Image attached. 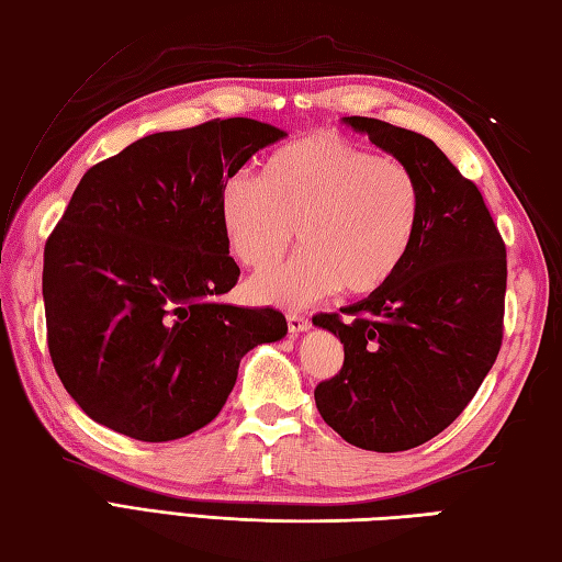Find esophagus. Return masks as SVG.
<instances>
[{
	"mask_svg": "<svg viewBox=\"0 0 562 562\" xmlns=\"http://www.w3.org/2000/svg\"><path fill=\"white\" fill-rule=\"evenodd\" d=\"M288 328H290L292 336H296V333H304V330L312 328V324H308V321L300 314H288Z\"/></svg>",
	"mask_w": 562,
	"mask_h": 562,
	"instance_id": "1",
	"label": "esophagus"
}]
</instances>
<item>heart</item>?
<instances>
[{
  "label": "heart",
  "mask_w": 562,
  "mask_h": 562,
  "mask_svg": "<svg viewBox=\"0 0 562 562\" xmlns=\"http://www.w3.org/2000/svg\"><path fill=\"white\" fill-rule=\"evenodd\" d=\"M423 224V188L408 166L336 135L274 149L258 178L232 176L220 193V226L236 262L274 270L292 236L288 268L250 284L258 302L306 306L342 290L369 296L408 260Z\"/></svg>",
  "instance_id": "b5f03b06"
}]
</instances>
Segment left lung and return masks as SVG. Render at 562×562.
I'll return each instance as SVG.
<instances>
[{"instance_id":"8db88e82","label":"left lung","mask_w":562,"mask_h":562,"mask_svg":"<svg viewBox=\"0 0 562 562\" xmlns=\"http://www.w3.org/2000/svg\"><path fill=\"white\" fill-rule=\"evenodd\" d=\"M408 166L423 188V224L384 290L314 326L340 338V372L314 391L321 417L367 451H405L447 429L475 396L503 342L507 254L481 190L432 139L342 117Z\"/></svg>"}]
</instances>
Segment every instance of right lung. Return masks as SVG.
I'll list each match as a JSON object with an SVG mask.
<instances>
[{
    "instance_id": "right-lung-1",
    "label": "right lung",
    "mask_w": 562,
    "mask_h": 562,
    "mask_svg": "<svg viewBox=\"0 0 562 562\" xmlns=\"http://www.w3.org/2000/svg\"><path fill=\"white\" fill-rule=\"evenodd\" d=\"M288 133L250 117L142 137L93 166L45 244L47 348L93 423L171 441L220 415L241 357L288 336L274 308L222 302L238 266L220 193Z\"/></svg>"
}]
</instances>
